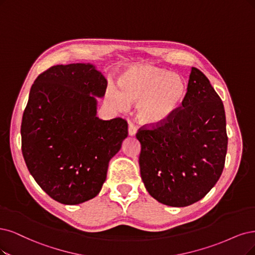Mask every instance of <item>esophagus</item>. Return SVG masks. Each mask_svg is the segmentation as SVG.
I'll use <instances>...</instances> for the list:
<instances>
[{
    "instance_id": "obj_1",
    "label": "esophagus",
    "mask_w": 255,
    "mask_h": 255,
    "mask_svg": "<svg viewBox=\"0 0 255 255\" xmlns=\"http://www.w3.org/2000/svg\"><path fill=\"white\" fill-rule=\"evenodd\" d=\"M136 130H137L136 126L134 124H132V123H129V126H128V133H129V135H131V136L135 135Z\"/></svg>"
}]
</instances>
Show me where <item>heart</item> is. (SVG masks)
<instances>
[{
  "instance_id": "1",
  "label": "heart",
  "mask_w": 255,
  "mask_h": 255,
  "mask_svg": "<svg viewBox=\"0 0 255 255\" xmlns=\"http://www.w3.org/2000/svg\"><path fill=\"white\" fill-rule=\"evenodd\" d=\"M121 90L109 89V99L118 109L129 102L136 103L138 119L147 124H158L171 118L181 107L186 84L181 75L153 66H137L120 79Z\"/></svg>"
}]
</instances>
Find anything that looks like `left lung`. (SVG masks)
Instances as JSON below:
<instances>
[{"mask_svg": "<svg viewBox=\"0 0 255 255\" xmlns=\"http://www.w3.org/2000/svg\"><path fill=\"white\" fill-rule=\"evenodd\" d=\"M140 177L157 202L186 207L219 181L228 136L223 102L206 75L192 67L182 106L165 122L139 128Z\"/></svg>", "mask_w": 255, "mask_h": 255, "instance_id": "1", "label": "left lung"}]
</instances>
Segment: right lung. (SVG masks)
<instances>
[{
	"label": "right lung",
	"instance_id": "add662e5",
	"mask_svg": "<svg viewBox=\"0 0 255 255\" xmlns=\"http://www.w3.org/2000/svg\"><path fill=\"white\" fill-rule=\"evenodd\" d=\"M107 80L91 64L52 66L31 86L22 126V153L35 182L51 199L78 205L97 196L109 161L128 135L121 118L97 117Z\"/></svg>",
	"mask_w": 255,
	"mask_h": 255
}]
</instances>
